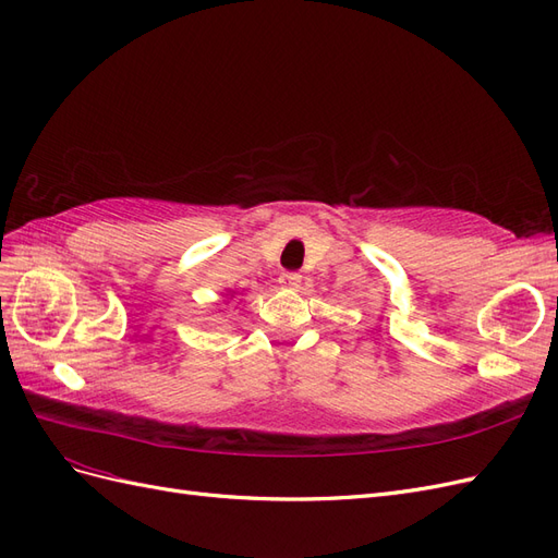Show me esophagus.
I'll return each mask as SVG.
<instances>
[{"label": "esophagus", "mask_w": 558, "mask_h": 558, "mask_svg": "<svg viewBox=\"0 0 558 558\" xmlns=\"http://www.w3.org/2000/svg\"><path fill=\"white\" fill-rule=\"evenodd\" d=\"M280 282L284 284V288H290V290H299V288H301V276H299V274H282Z\"/></svg>", "instance_id": "1"}]
</instances>
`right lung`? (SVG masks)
Returning a JSON list of instances; mask_svg holds the SVG:
<instances>
[{"label":"right lung","mask_w":558,"mask_h":558,"mask_svg":"<svg viewBox=\"0 0 558 558\" xmlns=\"http://www.w3.org/2000/svg\"><path fill=\"white\" fill-rule=\"evenodd\" d=\"M233 294H235V292H231V296H233Z\"/></svg>","instance_id":"add662e5"}]
</instances>
